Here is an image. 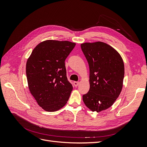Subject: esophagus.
I'll use <instances>...</instances> for the list:
<instances>
[{"label":"esophagus","mask_w":147,"mask_h":147,"mask_svg":"<svg viewBox=\"0 0 147 147\" xmlns=\"http://www.w3.org/2000/svg\"><path fill=\"white\" fill-rule=\"evenodd\" d=\"M78 84H79V82H74V85L75 86H77L78 85Z\"/></svg>","instance_id":"esophagus-1"}]
</instances>
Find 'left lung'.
<instances>
[{
  "label": "left lung",
  "mask_w": 147,
  "mask_h": 147,
  "mask_svg": "<svg viewBox=\"0 0 147 147\" xmlns=\"http://www.w3.org/2000/svg\"><path fill=\"white\" fill-rule=\"evenodd\" d=\"M81 48L90 67V83L83 100L90 110L99 112L112 106L121 91L123 61L113 48L104 42L82 43Z\"/></svg>",
  "instance_id": "left-lung-1"
}]
</instances>
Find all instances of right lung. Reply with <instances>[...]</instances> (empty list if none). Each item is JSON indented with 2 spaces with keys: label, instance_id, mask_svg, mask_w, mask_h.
Wrapping results in <instances>:
<instances>
[{
  "label": "right lung",
  "instance_id": "1",
  "mask_svg": "<svg viewBox=\"0 0 147 147\" xmlns=\"http://www.w3.org/2000/svg\"><path fill=\"white\" fill-rule=\"evenodd\" d=\"M75 46L69 41L49 40L36 46L26 63L30 92L48 112L66 104L73 86L67 78L65 60Z\"/></svg>",
  "mask_w": 147,
  "mask_h": 147
}]
</instances>
